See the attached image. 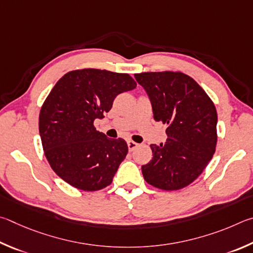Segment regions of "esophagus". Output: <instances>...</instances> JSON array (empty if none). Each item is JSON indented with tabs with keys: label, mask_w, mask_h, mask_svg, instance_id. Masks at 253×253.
<instances>
[{
	"label": "esophagus",
	"mask_w": 253,
	"mask_h": 253,
	"mask_svg": "<svg viewBox=\"0 0 253 253\" xmlns=\"http://www.w3.org/2000/svg\"><path fill=\"white\" fill-rule=\"evenodd\" d=\"M138 143H135V142H133V141H127V148H129V151H133L134 149H136L138 148Z\"/></svg>",
	"instance_id": "34e87169"
}]
</instances>
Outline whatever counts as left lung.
Wrapping results in <instances>:
<instances>
[{"label": "left lung", "mask_w": 253, "mask_h": 253, "mask_svg": "<svg viewBox=\"0 0 253 253\" xmlns=\"http://www.w3.org/2000/svg\"><path fill=\"white\" fill-rule=\"evenodd\" d=\"M134 77L151 100L154 120L168 126L167 142L150 145L153 158L142 166L143 178L166 191L188 187L215 152L218 114L214 103L182 72H142Z\"/></svg>", "instance_id": "8db88e82"}]
</instances>
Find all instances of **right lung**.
<instances>
[{"label": "right lung", "instance_id": "1", "mask_svg": "<svg viewBox=\"0 0 253 253\" xmlns=\"http://www.w3.org/2000/svg\"><path fill=\"white\" fill-rule=\"evenodd\" d=\"M127 73L81 69L64 74L48 93L39 117V130L52 170L72 187L97 191L112 183L127 154L123 139H109L94 126L115 96L133 90Z\"/></svg>", "mask_w": 253, "mask_h": 253}]
</instances>
